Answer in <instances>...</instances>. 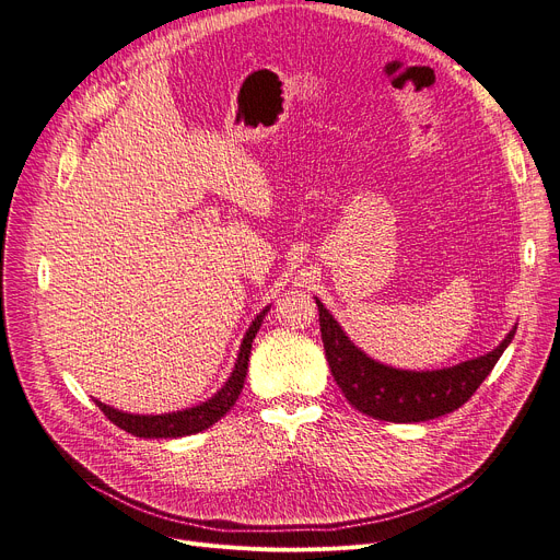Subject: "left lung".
Wrapping results in <instances>:
<instances>
[{
	"label": "left lung",
	"mask_w": 560,
	"mask_h": 560,
	"mask_svg": "<svg viewBox=\"0 0 560 560\" xmlns=\"http://www.w3.org/2000/svg\"><path fill=\"white\" fill-rule=\"evenodd\" d=\"M320 339L332 377L348 402L361 413L388 422H422L466 405L479 384L495 369L498 359L515 337L517 325L504 341L477 359L439 371H402L380 364L357 348L337 318L316 299Z\"/></svg>",
	"instance_id": "obj_1"
}]
</instances>
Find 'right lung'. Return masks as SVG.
Segmentation results:
<instances>
[{"mask_svg": "<svg viewBox=\"0 0 560 560\" xmlns=\"http://www.w3.org/2000/svg\"><path fill=\"white\" fill-rule=\"evenodd\" d=\"M271 307L261 310L255 320L250 323V327L246 330L242 346H240V354L235 361V369L230 373L228 382L214 393V396L201 405L183 409V411H172V413H158V416H140V413H126L119 409H113L104 402H96V407L102 409L110 422H115L117 427H121L124 432L140 436V439H178V436H189V434H199L208 427H212L217 420H221L230 407H233L240 398V393L244 388V380L248 373V357H250V348H253V339L259 330L261 320H265L267 312Z\"/></svg>", "mask_w": 560, "mask_h": 560, "instance_id": "1", "label": "right lung"}]
</instances>
